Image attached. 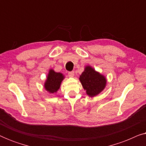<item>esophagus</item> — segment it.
<instances>
[{
	"label": "esophagus",
	"instance_id": "1",
	"mask_svg": "<svg viewBox=\"0 0 146 146\" xmlns=\"http://www.w3.org/2000/svg\"><path fill=\"white\" fill-rule=\"evenodd\" d=\"M68 76L69 77H74V72L71 71L68 72Z\"/></svg>",
	"mask_w": 146,
	"mask_h": 146
}]
</instances>
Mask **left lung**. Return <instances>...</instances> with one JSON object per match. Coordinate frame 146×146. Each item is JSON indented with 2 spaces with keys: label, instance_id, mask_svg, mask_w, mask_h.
Masks as SVG:
<instances>
[{
  "label": "left lung",
  "instance_id": "1",
  "mask_svg": "<svg viewBox=\"0 0 146 146\" xmlns=\"http://www.w3.org/2000/svg\"><path fill=\"white\" fill-rule=\"evenodd\" d=\"M79 80L86 94L91 98L100 94L106 86L107 79L105 76L90 65L86 66Z\"/></svg>",
  "mask_w": 146,
  "mask_h": 146
}]
</instances>
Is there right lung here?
<instances>
[{
  "label": "right lung",
  "mask_w": 146,
  "mask_h": 146,
  "mask_svg": "<svg viewBox=\"0 0 146 146\" xmlns=\"http://www.w3.org/2000/svg\"><path fill=\"white\" fill-rule=\"evenodd\" d=\"M64 78L63 74L56 72L53 69H50L44 83V88L49 94L57 93Z\"/></svg>",
  "instance_id": "right-lung-1"
}]
</instances>
